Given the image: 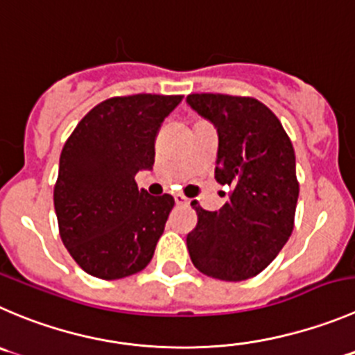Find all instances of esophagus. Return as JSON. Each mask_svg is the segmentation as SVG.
I'll use <instances>...</instances> for the list:
<instances>
[{
  "instance_id": "obj_1",
  "label": "esophagus",
  "mask_w": 355,
  "mask_h": 355,
  "mask_svg": "<svg viewBox=\"0 0 355 355\" xmlns=\"http://www.w3.org/2000/svg\"><path fill=\"white\" fill-rule=\"evenodd\" d=\"M174 200H175V204H178V205H188V204H190V198L184 197L183 193H175Z\"/></svg>"
}]
</instances>
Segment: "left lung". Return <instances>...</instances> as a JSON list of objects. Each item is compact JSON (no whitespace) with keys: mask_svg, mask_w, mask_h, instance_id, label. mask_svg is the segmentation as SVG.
Returning <instances> with one entry per match:
<instances>
[{"mask_svg":"<svg viewBox=\"0 0 355 355\" xmlns=\"http://www.w3.org/2000/svg\"><path fill=\"white\" fill-rule=\"evenodd\" d=\"M187 101L218 129L214 178L232 188L219 211L191 202L198 218L187 237L191 263L204 275L245 281L273 261L295 228V148L279 118L254 97L190 94Z\"/></svg>","mask_w":355,"mask_h":355,"instance_id":"8db88e82","label":"left lung"}]
</instances>
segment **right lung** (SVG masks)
I'll use <instances>...</instances> for the list:
<instances>
[{
	"label": "right lung",
	"instance_id": "right-lung-1",
	"mask_svg": "<svg viewBox=\"0 0 355 355\" xmlns=\"http://www.w3.org/2000/svg\"><path fill=\"white\" fill-rule=\"evenodd\" d=\"M183 96L111 97L67 137L53 188L62 244L82 270L104 281L141 272L164 234L172 195L151 197L136 174L151 168L162 121Z\"/></svg>",
	"mask_w": 355,
	"mask_h": 355
}]
</instances>
